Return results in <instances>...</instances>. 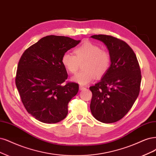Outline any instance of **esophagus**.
I'll use <instances>...</instances> for the list:
<instances>
[{
	"label": "esophagus",
	"instance_id": "1",
	"mask_svg": "<svg viewBox=\"0 0 156 156\" xmlns=\"http://www.w3.org/2000/svg\"><path fill=\"white\" fill-rule=\"evenodd\" d=\"M79 89H80V90H83L86 89V87H83V86H79Z\"/></svg>",
	"mask_w": 156,
	"mask_h": 156
}]
</instances>
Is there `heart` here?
Masks as SVG:
<instances>
[{
	"instance_id": "heart-1",
	"label": "heart",
	"mask_w": 156,
	"mask_h": 156,
	"mask_svg": "<svg viewBox=\"0 0 156 156\" xmlns=\"http://www.w3.org/2000/svg\"><path fill=\"white\" fill-rule=\"evenodd\" d=\"M75 55L69 52L64 53L61 62L70 73H76L80 63L84 62V70L72 78V80L80 85H87L95 79L96 76L101 77L108 70L111 64L109 52L92 42L87 41L74 50Z\"/></svg>"
}]
</instances>
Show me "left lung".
<instances>
[{
	"mask_svg": "<svg viewBox=\"0 0 156 156\" xmlns=\"http://www.w3.org/2000/svg\"><path fill=\"white\" fill-rule=\"evenodd\" d=\"M91 37L103 42L111 57L108 70L99 83L90 87L92 92L91 112L101 122H115L127 114L137 98L140 67L135 53L125 42L106 35Z\"/></svg>",
	"mask_w": 156,
	"mask_h": 156,
	"instance_id": "obj_1",
	"label": "left lung"
}]
</instances>
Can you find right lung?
<instances>
[{"instance_id": "1", "label": "right lung", "mask_w": 156, "mask_h": 156, "mask_svg": "<svg viewBox=\"0 0 156 156\" xmlns=\"http://www.w3.org/2000/svg\"><path fill=\"white\" fill-rule=\"evenodd\" d=\"M80 40L48 35L29 47L21 56L15 84L30 114L44 123H56L68 114V104L79 91L76 83L62 84L68 78L62 56Z\"/></svg>"}]
</instances>
